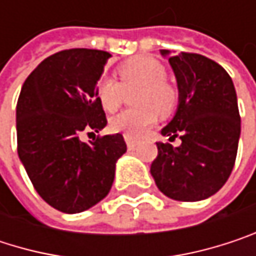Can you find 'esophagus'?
I'll use <instances>...</instances> for the list:
<instances>
[{
    "label": "esophagus",
    "instance_id": "esophagus-1",
    "mask_svg": "<svg viewBox=\"0 0 256 256\" xmlns=\"http://www.w3.org/2000/svg\"><path fill=\"white\" fill-rule=\"evenodd\" d=\"M124 140H126V144H128V150H133V148L138 145V139H134V138H132V136H128V134H124Z\"/></svg>",
    "mask_w": 256,
    "mask_h": 256
}]
</instances>
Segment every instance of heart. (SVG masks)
I'll return each instance as SVG.
<instances>
[{
  "instance_id": "heart-1",
  "label": "heart",
  "mask_w": 256,
  "mask_h": 256,
  "mask_svg": "<svg viewBox=\"0 0 256 256\" xmlns=\"http://www.w3.org/2000/svg\"><path fill=\"white\" fill-rule=\"evenodd\" d=\"M118 81L105 77L99 80L96 93L105 111H116L124 100L126 93H132L130 102L136 106L122 111L110 122L114 132L128 136H140L151 128L157 114H169L176 102L178 93L166 80L164 66L148 56H134L117 68Z\"/></svg>"
}]
</instances>
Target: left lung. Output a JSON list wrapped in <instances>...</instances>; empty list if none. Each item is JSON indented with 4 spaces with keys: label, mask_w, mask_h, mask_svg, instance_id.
I'll use <instances>...</instances> for the list:
<instances>
[{
    "label": "left lung",
    "mask_w": 256,
    "mask_h": 256,
    "mask_svg": "<svg viewBox=\"0 0 256 256\" xmlns=\"http://www.w3.org/2000/svg\"><path fill=\"white\" fill-rule=\"evenodd\" d=\"M170 56L179 88V106L163 134L182 144L157 142L158 154L151 175L158 190L179 202H198L214 196L230 178L234 168L240 114L232 80L212 59L180 52Z\"/></svg>",
    "instance_id": "obj_1"
}]
</instances>
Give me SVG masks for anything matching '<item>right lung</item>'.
Returning a JSON list of instances; mask_svg holds the SVG:
<instances>
[{"instance_id":"right-lung-1","label":"right lung","mask_w":256,"mask_h":256,"mask_svg":"<svg viewBox=\"0 0 256 256\" xmlns=\"http://www.w3.org/2000/svg\"><path fill=\"white\" fill-rule=\"evenodd\" d=\"M110 56L92 48L58 52L30 72L18 99L19 158L41 198L65 214L106 197L128 150L120 133L98 134L88 144L80 139L84 130L106 126L96 84Z\"/></svg>"}]
</instances>
